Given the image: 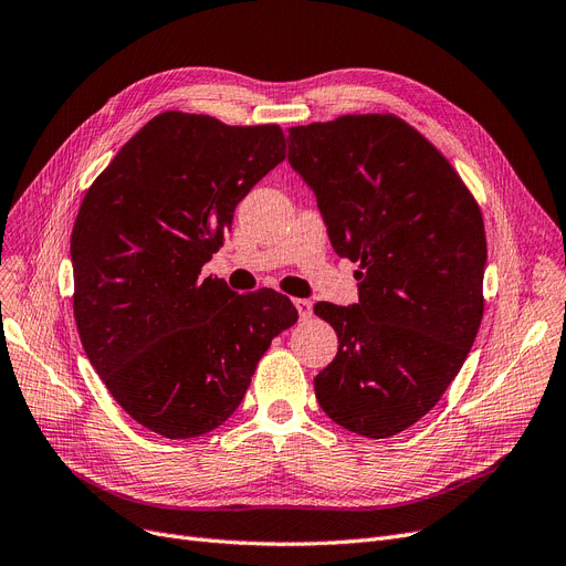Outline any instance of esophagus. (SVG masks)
Masks as SVG:
<instances>
[{
    "instance_id": "34e87169",
    "label": "esophagus",
    "mask_w": 566,
    "mask_h": 566,
    "mask_svg": "<svg viewBox=\"0 0 566 566\" xmlns=\"http://www.w3.org/2000/svg\"><path fill=\"white\" fill-rule=\"evenodd\" d=\"M294 305H296V310H298V315H301L303 319L312 315V303H310L307 298H294Z\"/></svg>"
}]
</instances>
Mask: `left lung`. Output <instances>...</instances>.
Instances as JSON below:
<instances>
[{
    "label": "left lung",
    "instance_id": "left-lung-1",
    "mask_svg": "<svg viewBox=\"0 0 566 566\" xmlns=\"http://www.w3.org/2000/svg\"><path fill=\"white\" fill-rule=\"evenodd\" d=\"M289 165L317 198L336 254L359 263V303H317L338 354L322 410L366 438L412 427L469 357L483 319L485 226L452 165L396 116L289 128Z\"/></svg>",
    "mask_w": 566,
    "mask_h": 566
}]
</instances>
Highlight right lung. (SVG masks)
Instances as JSON below:
<instances>
[{
	"label": "right lung",
	"mask_w": 566,
	"mask_h": 566,
	"mask_svg": "<svg viewBox=\"0 0 566 566\" xmlns=\"http://www.w3.org/2000/svg\"><path fill=\"white\" fill-rule=\"evenodd\" d=\"M282 160L277 125L165 112L81 202L70 256L83 349L116 403L165 438L223 424L272 338L298 319L277 291L235 294L200 272L238 202Z\"/></svg>",
	"instance_id": "add662e5"
}]
</instances>
